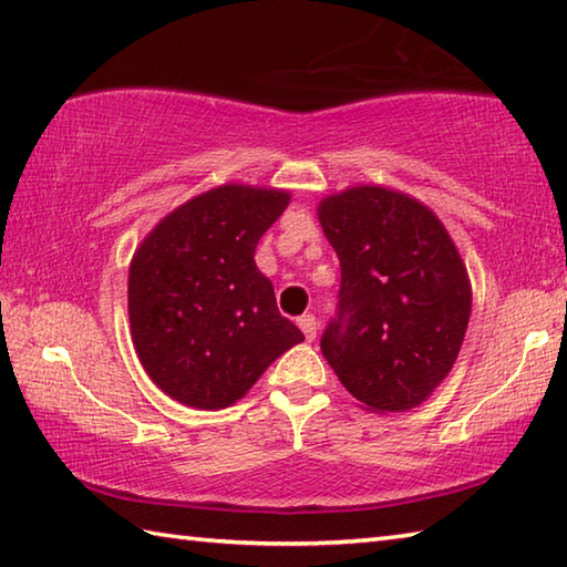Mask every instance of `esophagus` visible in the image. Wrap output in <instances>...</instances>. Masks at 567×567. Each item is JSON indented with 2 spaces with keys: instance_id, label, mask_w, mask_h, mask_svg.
<instances>
[{
  "instance_id": "obj_1",
  "label": "esophagus",
  "mask_w": 567,
  "mask_h": 567,
  "mask_svg": "<svg viewBox=\"0 0 567 567\" xmlns=\"http://www.w3.org/2000/svg\"><path fill=\"white\" fill-rule=\"evenodd\" d=\"M299 329L305 331V336H307V341H315L317 339V319L311 317V315H305V317H299Z\"/></svg>"
}]
</instances>
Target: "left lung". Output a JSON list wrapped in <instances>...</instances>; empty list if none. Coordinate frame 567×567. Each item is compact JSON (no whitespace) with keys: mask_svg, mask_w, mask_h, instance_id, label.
Returning a JSON list of instances; mask_svg holds the SVG:
<instances>
[{"mask_svg":"<svg viewBox=\"0 0 567 567\" xmlns=\"http://www.w3.org/2000/svg\"><path fill=\"white\" fill-rule=\"evenodd\" d=\"M319 221L341 262L323 358L372 412L419 406L465 339L473 292L461 252L429 207L378 185L327 197Z\"/></svg>","mask_w":567,"mask_h":567,"instance_id":"8db88e82","label":"left lung"}]
</instances>
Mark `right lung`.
Instances as JSON below:
<instances>
[{
	"label": "right lung",
	"instance_id": "right-lung-1",
	"mask_svg": "<svg viewBox=\"0 0 567 567\" xmlns=\"http://www.w3.org/2000/svg\"><path fill=\"white\" fill-rule=\"evenodd\" d=\"M290 192L221 185L143 238L128 268L131 339L143 370L179 404L224 409L305 341L256 265Z\"/></svg>",
	"mask_w": 567,
	"mask_h": 567
}]
</instances>
